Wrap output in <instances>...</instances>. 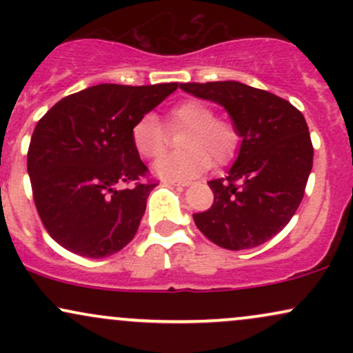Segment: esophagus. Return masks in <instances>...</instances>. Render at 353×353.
Returning a JSON list of instances; mask_svg holds the SVG:
<instances>
[{"label": "esophagus", "instance_id": "34e87169", "mask_svg": "<svg viewBox=\"0 0 353 353\" xmlns=\"http://www.w3.org/2000/svg\"><path fill=\"white\" fill-rule=\"evenodd\" d=\"M169 184L171 185H182V188H185V185H189L188 181H169Z\"/></svg>", "mask_w": 353, "mask_h": 353}]
</instances>
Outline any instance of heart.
<instances>
[{
    "label": "heart",
    "instance_id": "heart-1",
    "mask_svg": "<svg viewBox=\"0 0 353 353\" xmlns=\"http://www.w3.org/2000/svg\"><path fill=\"white\" fill-rule=\"evenodd\" d=\"M169 129H188L179 154H165L154 164V172L168 181H185L201 176L214 163L228 164L236 156L239 131L232 121L214 117V109L202 99H185L165 114ZM131 141L143 159H156L165 149L163 125L156 117H141L131 129Z\"/></svg>",
    "mask_w": 353,
    "mask_h": 353
}]
</instances>
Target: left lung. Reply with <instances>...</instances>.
<instances>
[{"instance_id": "8db88e82", "label": "left lung", "mask_w": 353, "mask_h": 353, "mask_svg": "<svg viewBox=\"0 0 353 353\" xmlns=\"http://www.w3.org/2000/svg\"><path fill=\"white\" fill-rule=\"evenodd\" d=\"M179 88L224 108L242 139L228 176L209 181L214 204L194 214L197 229L229 250L264 244L302 202L314 159L305 117L289 101L237 81Z\"/></svg>"}]
</instances>
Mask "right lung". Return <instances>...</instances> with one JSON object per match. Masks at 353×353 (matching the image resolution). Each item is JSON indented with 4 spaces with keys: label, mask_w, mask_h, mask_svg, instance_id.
<instances>
[{
    "label": "right lung",
    "mask_w": 353,
    "mask_h": 353,
    "mask_svg": "<svg viewBox=\"0 0 353 353\" xmlns=\"http://www.w3.org/2000/svg\"><path fill=\"white\" fill-rule=\"evenodd\" d=\"M177 89L98 84L56 103L36 124L28 174L36 209L50 236L71 252L101 259L119 252L136 236L154 182L131 129Z\"/></svg>",
    "instance_id": "right-lung-1"
}]
</instances>
